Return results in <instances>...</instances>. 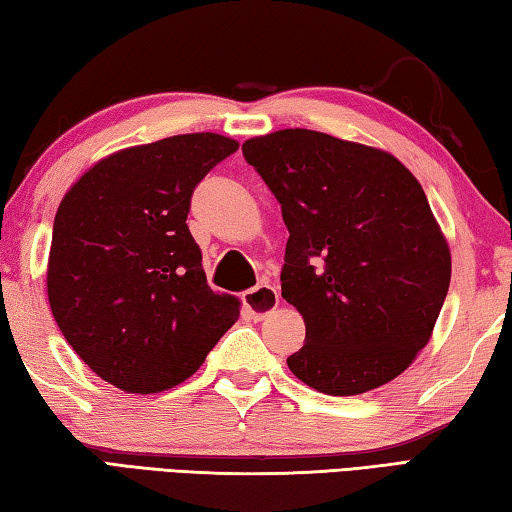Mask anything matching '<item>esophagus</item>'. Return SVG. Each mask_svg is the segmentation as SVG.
Here are the masks:
<instances>
[{"label":"esophagus","mask_w":512,"mask_h":512,"mask_svg":"<svg viewBox=\"0 0 512 512\" xmlns=\"http://www.w3.org/2000/svg\"><path fill=\"white\" fill-rule=\"evenodd\" d=\"M277 302H280V293L271 284H257L244 296V307L253 318L268 316L277 307Z\"/></svg>","instance_id":"34e87169"}]
</instances>
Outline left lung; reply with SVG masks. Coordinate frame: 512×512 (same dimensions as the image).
Returning a JSON list of instances; mask_svg holds the SVG:
<instances>
[{
  "mask_svg": "<svg viewBox=\"0 0 512 512\" xmlns=\"http://www.w3.org/2000/svg\"><path fill=\"white\" fill-rule=\"evenodd\" d=\"M282 205V298L305 320L289 370L325 395L393 381L429 343L452 253L418 178L388 151L309 128L241 146Z\"/></svg>",
  "mask_w": 512,
  "mask_h": 512,
  "instance_id": "obj_1",
  "label": "left lung"
}]
</instances>
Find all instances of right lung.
I'll list each match as a JSON object with an SVG mask.
<instances>
[{
  "label": "right lung",
  "mask_w": 512,
  "mask_h": 512,
  "mask_svg": "<svg viewBox=\"0 0 512 512\" xmlns=\"http://www.w3.org/2000/svg\"><path fill=\"white\" fill-rule=\"evenodd\" d=\"M239 149L219 133L128 146L90 167L58 205L47 298L74 352L119 391L183 384L235 325L187 228L194 187Z\"/></svg>",
  "instance_id": "obj_1"
}]
</instances>
